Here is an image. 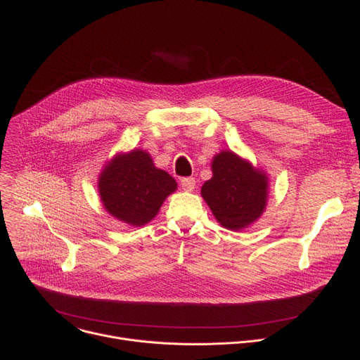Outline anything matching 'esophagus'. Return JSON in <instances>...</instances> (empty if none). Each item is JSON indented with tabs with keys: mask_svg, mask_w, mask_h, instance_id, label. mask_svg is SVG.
Returning <instances> with one entry per match:
<instances>
[{
	"mask_svg": "<svg viewBox=\"0 0 360 360\" xmlns=\"http://www.w3.org/2000/svg\"><path fill=\"white\" fill-rule=\"evenodd\" d=\"M181 186H182V190H185V191H193L195 188V179L191 178V176L182 178L181 179Z\"/></svg>",
	"mask_w": 360,
	"mask_h": 360,
	"instance_id": "34e87169",
	"label": "esophagus"
}]
</instances>
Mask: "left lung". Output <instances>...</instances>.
<instances>
[{
  "instance_id": "left-lung-1",
  "label": "left lung",
  "mask_w": 360,
  "mask_h": 360,
  "mask_svg": "<svg viewBox=\"0 0 360 360\" xmlns=\"http://www.w3.org/2000/svg\"><path fill=\"white\" fill-rule=\"evenodd\" d=\"M212 170L213 176L204 182L201 195L216 220L231 231L248 228L266 209L269 178L231 150L214 156Z\"/></svg>"
}]
</instances>
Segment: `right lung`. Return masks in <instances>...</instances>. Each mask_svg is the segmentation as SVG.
Instances as JSON below:
<instances>
[{"instance_id": "add662e5", "label": "right lung", "mask_w": 360, "mask_h": 360, "mask_svg": "<svg viewBox=\"0 0 360 360\" xmlns=\"http://www.w3.org/2000/svg\"><path fill=\"white\" fill-rule=\"evenodd\" d=\"M98 188L109 214L131 226H143L176 190V181L158 169L147 151L134 148L105 166Z\"/></svg>"}]
</instances>
